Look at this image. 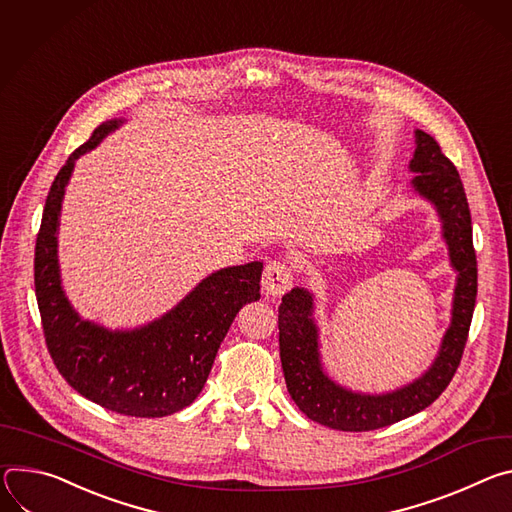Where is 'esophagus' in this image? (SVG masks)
Masks as SVG:
<instances>
[{"label": "esophagus", "mask_w": 512, "mask_h": 512, "mask_svg": "<svg viewBox=\"0 0 512 512\" xmlns=\"http://www.w3.org/2000/svg\"><path fill=\"white\" fill-rule=\"evenodd\" d=\"M293 287V272L285 260H270L262 272V291L268 297L285 295Z\"/></svg>", "instance_id": "34e87169"}]
</instances>
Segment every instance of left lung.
<instances>
[{"mask_svg": "<svg viewBox=\"0 0 512 512\" xmlns=\"http://www.w3.org/2000/svg\"><path fill=\"white\" fill-rule=\"evenodd\" d=\"M411 170L413 187L429 199L443 221L451 266L458 270L451 325L437 360L419 380L388 394H358L337 386L323 374L317 352V327L311 319L313 297L293 289L278 307V344L285 382L295 405L311 419L339 431H372L407 419L447 388L468 342L478 293V264L472 242V215L458 168L441 152L437 140L417 130Z\"/></svg>", "mask_w": 512, "mask_h": 512, "instance_id": "1", "label": "left lung"}]
</instances>
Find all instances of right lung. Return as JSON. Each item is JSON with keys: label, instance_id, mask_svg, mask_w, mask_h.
<instances>
[{"label": "right lung", "instance_id": "right-lung-1", "mask_svg": "<svg viewBox=\"0 0 512 512\" xmlns=\"http://www.w3.org/2000/svg\"><path fill=\"white\" fill-rule=\"evenodd\" d=\"M118 126L95 128L52 181L34 250L36 301L48 354L79 394L120 415L166 417L197 399L234 317L260 299L262 262L213 272L173 311L134 331L83 321L61 289L56 230L75 160Z\"/></svg>", "mask_w": 512, "mask_h": 512}]
</instances>
